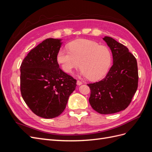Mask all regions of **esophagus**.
<instances>
[{"instance_id": "1", "label": "esophagus", "mask_w": 152, "mask_h": 152, "mask_svg": "<svg viewBox=\"0 0 152 152\" xmlns=\"http://www.w3.org/2000/svg\"><path fill=\"white\" fill-rule=\"evenodd\" d=\"M77 84L78 86H80V85L82 84V82H80V80H77Z\"/></svg>"}]
</instances>
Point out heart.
Returning a JSON list of instances; mask_svg holds the SVG:
<instances>
[{"mask_svg":"<svg viewBox=\"0 0 152 152\" xmlns=\"http://www.w3.org/2000/svg\"><path fill=\"white\" fill-rule=\"evenodd\" d=\"M68 48L70 51L60 49L56 56L64 72L72 74L80 66V75L91 80H99L107 74L112 61L108 48L93 40L77 39L69 43Z\"/></svg>","mask_w":152,"mask_h":152,"instance_id":"1","label":"heart"}]
</instances>
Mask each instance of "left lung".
Segmentation results:
<instances>
[{
  "label": "left lung",
  "mask_w": 152,
  "mask_h": 152,
  "mask_svg": "<svg viewBox=\"0 0 152 152\" xmlns=\"http://www.w3.org/2000/svg\"><path fill=\"white\" fill-rule=\"evenodd\" d=\"M103 39L111 50L113 65L99 82L87 84L89 102L100 114H112L125 110L131 102L138 84L137 61L125 45L110 37Z\"/></svg>",
  "instance_id": "left-lung-1"
}]
</instances>
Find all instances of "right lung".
Segmentation results:
<instances>
[{"instance_id":"right-lung-1","label":"right lung","mask_w":152,"mask_h":152,"mask_svg":"<svg viewBox=\"0 0 152 152\" xmlns=\"http://www.w3.org/2000/svg\"><path fill=\"white\" fill-rule=\"evenodd\" d=\"M62 44L61 39L44 40L20 66L22 97L32 112L44 118L59 116L77 86V80L59 67L56 56Z\"/></svg>"}]
</instances>
